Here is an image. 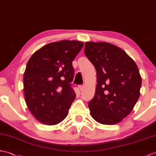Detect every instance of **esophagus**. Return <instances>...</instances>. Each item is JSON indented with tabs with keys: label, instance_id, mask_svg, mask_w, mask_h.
<instances>
[{
	"label": "esophagus",
	"instance_id": "34e87169",
	"mask_svg": "<svg viewBox=\"0 0 156 156\" xmlns=\"http://www.w3.org/2000/svg\"><path fill=\"white\" fill-rule=\"evenodd\" d=\"M78 88L80 89V90H82L83 89H84V86H83V85H80V86H78Z\"/></svg>",
	"mask_w": 156,
	"mask_h": 156
}]
</instances>
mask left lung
I'll return each instance as SVG.
<instances>
[{
    "instance_id": "1",
    "label": "left lung",
    "mask_w": 156,
    "mask_h": 156,
    "mask_svg": "<svg viewBox=\"0 0 156 156\" xmlns=\"http://www.w3.org/2000/svg\"><path fill=\"white\" fill-rule=\"evenodd\" d=\"M84 53L97 72L95 95L88 102L90 114L100 124H118L139 99L138 68L125 51L108 42H87Z\"/></svg>"
}]
</instances>
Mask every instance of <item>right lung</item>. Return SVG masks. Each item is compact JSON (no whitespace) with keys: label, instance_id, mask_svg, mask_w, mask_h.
I'll return each mask as SVG.
<instances>
[{"label":"right lung","instance_id":"right-lung-1","mask_svg":"<svg viewBox=\"0 0 156 156\" xmlns=\"http://www.w3.org/2000/svg\"><path fill=\"white\" fill-rule=\"evenodd\" d=\"M84 43L77 41L51 42L36 51L24 73L25 101L39 122L56 125L65 119L76 98L70 82L72 61Z\"/></svg>","mask_w":156,"mask_h":156}]
</instances>
